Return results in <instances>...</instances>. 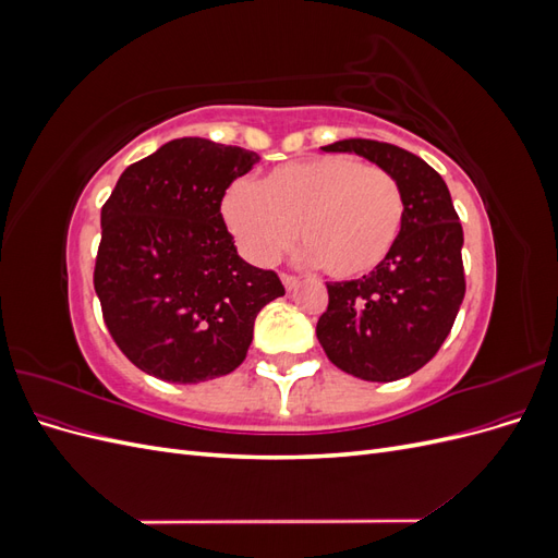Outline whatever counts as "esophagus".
I'll use <instances>...</instances> for the list:
<instances>
[{"label":"esophagus","instance_id":"obj_1","mask_svg":"<svg viewBox=\"0 0 558 558\" xmlns=\"http://www.w3.org/2000/svg\"><path fill=\"white\" fill-rule=\"evenodd\" d=\"M281 281H283V286H286V291H293L295 286L300 283V279L293 277V275H281Z\"/></svg>","mask_w":558,"mask_h":558}]
</instances>
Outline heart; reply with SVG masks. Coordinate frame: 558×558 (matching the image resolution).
I'll list each match as a JSON object with an SVG mask.
<instances>
[{"instance_id":"obj_1","label":"heart","mask_w":558,"mask_h":558,"mask_svg":"<svg viewBox=\"0 0 558 558\" xmlns=\"http://www.w3.org/2000/svg\"><path fill=\"white\" fill-rule=\"evenodd\" d=\"M221 218L253 265H272L300 232L305 256L335 279H359L386 263L404 221L393 174L353 156H316L238 181L221 197Z\"/></svg>"}]
</instances>
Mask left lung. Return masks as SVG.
I'll use <instances>...</instances> for the list:
<instances>
[{"label": "left lung", "instance_id": "obj_1", "mask_svg": "<svg viewBox=\"0 0 558 558\" xmlns=\"http://www.w3.org/2000/svg\"><path fill=\"white\" fill-rule=\"evenodd\" d=\"M326 154H356L400 183L404 221L396 248L375 272L328 283L316 324L326 356L365 381H396L442 347L465 295L463 228L445 179L400 146L342 140Z\"/></svg>", "mask_w": 558, "mask_h": 558}]
</instances>
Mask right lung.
<instances>
[{"instance_id": "add662e5", "label": "right lung", "mask_w": 558, "mask_h": 558, "mask_svg": "<svg viewBox=\"0 0 558 558\" xmlns=\"http://www.w3.org/2000/svg\"><path fill=\"white\" fill-rule=\"evenodd\" d=\"M260 158L202 137L130 165L102 207L95 293L105 324L146 375L197 384L246 359L258 312L283 295L272 269L240 258L221 197Z\"/></svg>"}]
</instances>
